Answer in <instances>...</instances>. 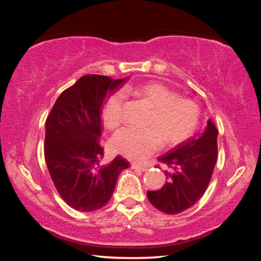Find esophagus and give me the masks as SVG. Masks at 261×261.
<instances>
[{"label":"esophagus","mask_w":261,"mask_h":261,"mask_svg":"<svg viewBox=\"0 0 261 261\" xmlns=\"http://www.w3.org/2000/svg\"><path fill=\"white\" fill-rule=\"evenodd\" d=\"M130 168L134 169V170H139V171H146L147 170V168L144 167V165H140V164H137V163H132Z\"/></svg>","instance_id":"1"}]
</instances>
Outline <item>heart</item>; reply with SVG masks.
<instances>
[{"label": "heart", "mask_w": 261, "mask_h": 261, "mask_svg": "<svg viewBox=\"0 0 261 261\" xmlns=\"http://www.w3.org/2000/svg\"><path fill=\"white\" fill-rule=\"evenodd\" d=\"M151 108L146 118L147 128L125 127L114 134L110 148L126 159L141 162L160 149L162 141L175 146L186 140L199 120V107L195 101L176 97V93L160 83L126 87ZM125 94L117 90L110 96L102 110V120L108 128H116L123 120Z\"/></svg>", "instance_id": "1"}]
</instances>
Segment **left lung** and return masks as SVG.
Masks as SVG:
<instances>
[{"label": "left lung", "instance_id": "1", "mask_svg": "<svg viewBox=\"0 0 261 261\" xmlns=\"http://www.w3.org/2000/svg\"><path fill=\"white\" fill-rule=\"evenodd\" d=\"M218 129L208 120L203 133L179 144L158 158L168 165L167 183L158 191H148L147 197L158 210L177 215L193 207L210 183L218 155Z\"/></svg>", "mask_w": 261, "mask_h": 261}]
</instances>
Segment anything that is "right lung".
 <instances>
[{
  "mask_svg": "<svg viewBox=\"0 0 261 261\" xmlns=\"http://www.w3.org/2000/svg\"><path fill=\"white\" fill-rule=\"evenodd\" d=\"M126 78L85 75L55 101L45 121L44 158L58 193L69 207L90 212L106 206L120 173L128 168L121 155L102 164L101 107Z\"/></svg>",
  "mask_w": 261,
  "mask_h": 261,
  "instance_id": "1",
  "label": "right lung"
}]
</instances>
